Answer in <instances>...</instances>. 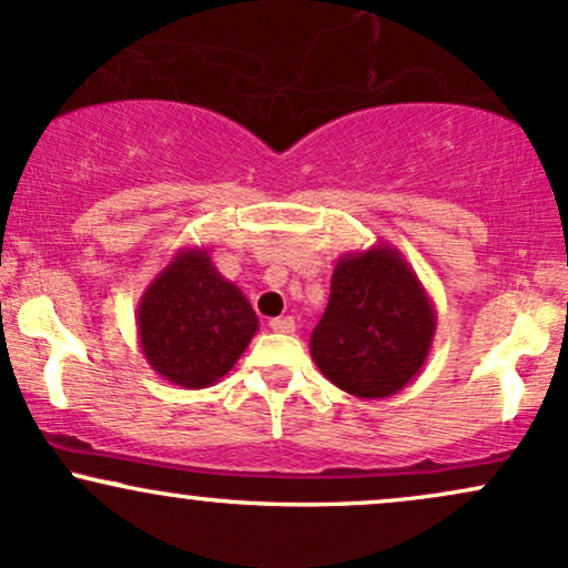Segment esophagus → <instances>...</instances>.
I'll return each instance as SVG.
<instances>
[{
	"instance_id": "esophagus-1",
	"label": "esophagus",
	"mask_w": 568,
	"mask_h": 568,
	"mask_svg": "<svg viewBox=\"0 0 568 568\" xmlns=\"http://www.w3.org/2000/svg\"><path fill=\"white\" fill-rule=\"evenodd\" d=\"M270 328L277 331V334H293L296 323H293V317H275V321H270Z\"/></svg>"
}]
</instances>
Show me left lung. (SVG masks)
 Listing matches in <instances>:
<instances>
[{"instance_id": "obj_1", "label": "left lung", "mask_w": 568, "mask_h": 568, "mask_svg": "<svg viewBox=\"0 0 568 568\" xmlns=\"http://www.w3.org/2000/svg\"><path fill=\"white\" fill-rule=\"evenodd\" d=\"M433 298L397 247L344 253L331 296L310 336L315 366L338 389L379 400L400 393L433 349Z\"/></svg>"}]
</instances>
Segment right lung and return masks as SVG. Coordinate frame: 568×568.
<instances>
[{
  "instance_id": "add662e5",
  "label": "right lung",
  "mask_w": 568,
  "mask_h": 568,
  "mask_svg": "<svg viewBox=\"0 0 568 568\" xmlns=\"http://www.w3.org/2000/svg\"><path fill=\"white\" fill-rule=\"evenodd\" d=\"M146 363L184 389L221 382L258 331L237 285L213 266L207 247H181L149 283L135 310Z\"/></svg>"
}]
</instances>
